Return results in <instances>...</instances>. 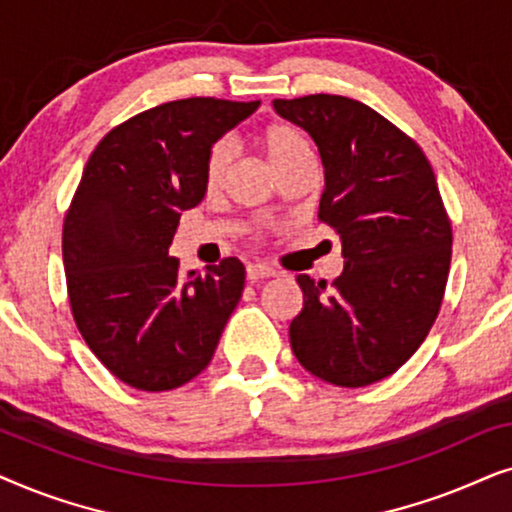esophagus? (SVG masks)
Returning a JSON list of instances; mask_svg holds the SVG:
<instances>
[{"mask_svg":"<svg viewBox=\"0 0 512 512\" xmlns=\"http://www.w3.org/2000/svg\"><path fill=\"white\" fill-rule=\"evenodd\" d=\"M277 272L272 270V268H268V265H249L247 268V279L251 284H256V282H263V279H270V277H275Z\"/></svg>","mask_w":512,"mask_h":512,"instance_id":"esophagus-1","label":"esophagus"}]
</instances>
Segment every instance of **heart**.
Returning a JSON list of instances; mask_svg holds the SVG:
<instances>
[{
	"instance_id": "obj_1",
	"label": "heart",
	"mask_w": 512,
	"mask_h": 512,
	"mask_svg": "<svg viewBox=\"0 0 512 512\" xmlns=\"http://www.w3.org/2000/svg\"><path fill=\"white\" fill-rule=\"evenodd\" d=\"M258 146H261L265 158L270 160V165L275 167V172H284L286 167L298 163L303 158H312V146L307 142V137L298 128H293L289 123H270L265 128L258 130ZM230 158L228 142H216L209 149L207 163H205V186L209 191L221 186L223 177H226Z\"/></svg>"
}]
</instances>
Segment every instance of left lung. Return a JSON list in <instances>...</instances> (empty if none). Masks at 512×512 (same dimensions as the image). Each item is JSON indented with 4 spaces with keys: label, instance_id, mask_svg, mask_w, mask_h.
Returning a JSON list of instances; mask_svg holds the SVG:
<instances>
[{
    "label": "left lung",
    "instance_id": "obj_1",
    "mask_svg": "<svg viewBox=\"0 0 512 512\" xmlns=\"http://www.w3.org/2000/svg\"><path fill=\"white\" fill-rule=\"evenodd\" d=\"M272 104L317 144L319 221L340 235L345 258L331 286L296 277L303 310L291 349L319 380L368 387L417 352L443 303L452 226L436 174L415 139L363 102L319 93Z\"/></svg>",
    "mask_w": 512,
    "mask_h": 512
}]
</instances>
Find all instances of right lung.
<instances>
[{
	"label": "right lung",
	"mask_w": 512,
	"mask_h": 512,
	"mask_svg": "<svg viewBox=\"0 0 512 512\" xmlns=\"http://www.w3.org/2000/svg\"><path fill=\"white\" fill-rule=\"evenodd\" d=\"M258 104H160L107 132L83 167L62 226L69 305L90 352L130 387L191 382L240 303L237 258L184 277L170 244L181 212L205 198L209 149Z\"/></svg>",
	"instance_id": "right-lung-1"
}]
</instances>
